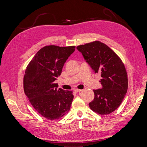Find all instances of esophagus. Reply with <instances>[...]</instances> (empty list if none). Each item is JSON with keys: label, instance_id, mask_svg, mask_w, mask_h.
Here are the masks:
<instances>
[{"label": "esophagus", "instance_id": "1", "mask_svg": "<svg viewBox=\"0 0 147 147\" xmlns=\"http://www.w3.org/2000/svg\"><path fill=\"white\" fill-rule=\"evenodd\" d=\"M74 91L76 92H80V91H82V90H80V89H77V88H75V90H74Z\"/></svg>", "mask_w": 147, "mask_h": 147}]
</instances>
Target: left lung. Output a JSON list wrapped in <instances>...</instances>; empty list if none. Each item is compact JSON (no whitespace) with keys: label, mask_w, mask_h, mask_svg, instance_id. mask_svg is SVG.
Listing matches in <instances>:
<instances>
[{"label":"left lung","mask_w":147,"mask_h":147,"mask_svg":"<svg viewBox=\"0 0 147 147\" xmlns=\"http://www.w3.org/2000/svg\"><path fill=\"white\" fill-rule=\"evenodd\" d=\"M87 63L96 74H99L102 89L93 90L94 98L89 105L99 115H108L121 105L128 87L127 72L123 61L105 43L94 41L79 45Z\"/></svg>","instance_id":"obj_1"}]
</instances>
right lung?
<instances>
[{"label": "right lung", "instance_id": "add662e5", "mask_svg": "<svg viewBox=\"0 0 147 147\" xmlns=\"http://www.w3.org/2000/svg\"><path fill=\"white\" fill-rule=\"evenodd\" d=\"M75 50V46H45L38 51L26 67L23 79L25 94L35 110L48 119H58L70 110L72 91L57 90L55 82Z\"/></svg>", "mask_w": 147, "mask_h": 147}]
</instances>
